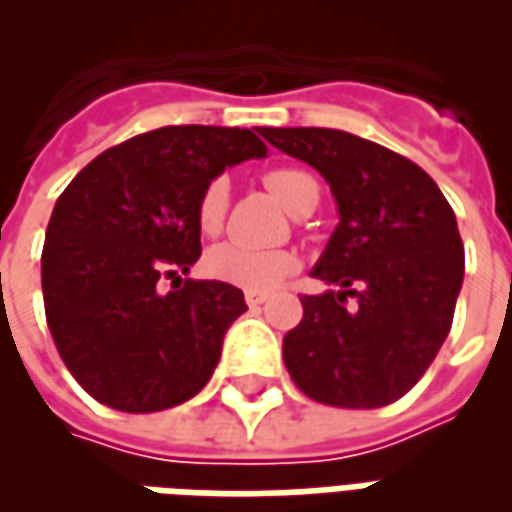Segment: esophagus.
I'll list each match as a JSON object with an SVG mask.
<instances>
[{"mask_svg":"<svg viewBox=\"0 0 512 512\" xmlns=\"http://www.w3.org/2000/svg\"><path fill=\"white\" fill-rule=\"evenodd\" d=\"M244 299H246V304H249V307L255 310V307H260V304H266L268 293H252V290H246Z\"/></svg>","mask_w":512,"mask_h":512,"instance_id":"1","label":"esophagus"}]
</instances>
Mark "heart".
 <instances>
[{
	"mask_svg": "<svg viewBox=\"0 0 512 512\" xmlns=\"http://www.w3.org/2000/svg\"><path fill=\"white\" fill-rule=\"evenodd\" d=\"M263 183L290 213L296 211L304 191L315 186V180L299 169H271L263 175ZM224 211H227V186L222 178L211 180L197 202V224L202 233H219L224 224ZM296 266L299 260L288 249H252L235 241L216 244L205 255V268L213 279L252 293L274 290L282 279L296 271Z\"/></svg>",
	"mask_w": 512,
	"mask_h": 512,
	"instance_id": "1",
	"label": "heart"
}]
</instances>
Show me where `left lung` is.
Masks as SVG:
<instances>
[{
    "label": "left lung",
    "instance_id": "8db88e82",
    "mask_svg": "<svg viewBox=\"0 0 512 512\" xmlns=\"http://www.w3.org/2000/svg\"><path fill=\"white\" fill-rule=\"evenodd\" d=\"M260 134L318 169L340 213L312 268L340 290L301 296L304 318L282 340L290 378L323 406H389L425 376L450 334L463 285L450 202L425 169L362 136L337 128Z\"/></svg>",
    "mask_w": 512,
    "mask_h": 512
}]
</instances>
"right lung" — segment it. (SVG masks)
<instances>
[{"label": "right lung", "mask_w": 512, "mask_h": 512, "mask_svg": "<svg viewBox=\"0 0 512 512\" xmlns=\"http://www.w3.org/2000/svg\"><path fill=\"white\" fill-rule=\"evenodd\" d=\"M266 153L249 128L164 126L104 150L62 191L43 304L62 362L98 403L150 414L208 384L246 301L216 279H183L202 252L197 202L224 169Z\"/></svg>", "instance_id": "obj_1"}]
</instances>
